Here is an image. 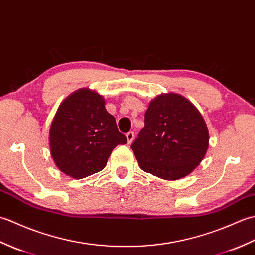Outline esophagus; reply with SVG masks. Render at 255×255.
Masks as SVG:
<instances>
[{"label":"esophagus","mask_w":255,"mask_h":255,"mask_svg":"<svg viewBox=\"0 0 255 255\" xmlns=\"http://www.w3.org/2000/svg\"><path fill=\"white\" fill-rule=\"evenodd\" d=\"M126 137H127V140H128V143H131L133 141L134 139V133L132 131H129L126 133Z\"/></svg>","instance_id":"1"}]
</instances>
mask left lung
<instances>
[{
    "mask_svg": "<svg viewBox=\"0 0 255 255\" xmlns=\"http://www.w3.org/2000/svg\"><path fill=\"white\" fill-rule=\"evenodd\" d=\"M203 116L182 95H160L144 114V127L131 144L139 166L164 180H178L196 167L208 149Z\"/></svg>",
    "mask_w": 255,
    "mask_h": 255,
    "instance_id": "8db88e82",
    "label": "left lung"
}]
</instances>
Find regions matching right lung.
Wrapping results in <instances>:
<instances>
[{
  "mask_svg": "<svg viewBox=\"0 0 255 255\" xmlns=\"http://www.w3.org/2000/svg\"><path fill=\"white\" fill-rule=\"evenodd\" d=\"M49 141L58 169L71 177L83 178L104 169L114 148L127 143V138L118 131L104 99L81 89L59 106Z\"/></svg>",
  "mask_w": 255,
  "mask_h": 255,
  "instance_id": "add662e5",
  "label": "right lung"
}]
</instances>
